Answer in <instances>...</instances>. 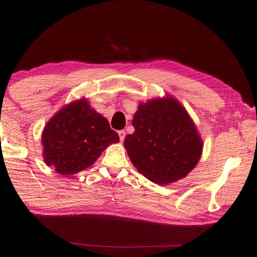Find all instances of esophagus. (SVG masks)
Listing matches in <instances>:
<instances>
[{"label": "esophagus", "mask_w": 257, "mask_h": 257, "mask_svg": "<svg viewBox=\"0 0 257 257\" xmlns=\"http://www.w3.org/2000/svg\"><path fill=\"white\" fill-rule=\"evenodd\" d=\"M125 135H126L125 131H118V136H119V141H121V142H123V141H124Z\"/></svg>", "instance_id": "esophagus-1"}]
</instances>
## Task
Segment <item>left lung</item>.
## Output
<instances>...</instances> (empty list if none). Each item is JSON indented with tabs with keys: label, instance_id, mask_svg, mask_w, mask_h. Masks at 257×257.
<instances>
[{
	"label": "left lung",
	"instance_id": "left-lung-1",
	"mask_svg": "<svg viewBox=\"0 0 257 257\" xmlns=\"http://www.w3.org/2000/svg\"><path fill=\"white\" fill-rule=\"evenodd\" d=\"M132 124L135 131L126 135L124 148L138 171L155 184L184 179L200 161L201 135L172 95L140 103Z\"/></svg>",
	"mask_w": 257,
	"mask_h": 257
}]
</instances>
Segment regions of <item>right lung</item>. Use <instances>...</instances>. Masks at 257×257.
Segmentation results:
<instances>
[{"mask_svg": "<svg viewBox=\"0 0 257 257\" xmlns=\"http://www.w3.org/2000/svg\"><path fill=\"white\" fill-rule=\"evenodd\" d=\"M107 119L85 98L62 107L42 132L43 159L61 175H73L92 166L108 145L118 142Z\"/></svg>", "mask_w": 257, "mask_h": 257, "instance_id": "add662e5", "label": "right lung"}]
</instances>
